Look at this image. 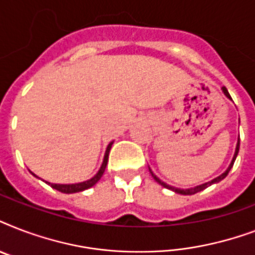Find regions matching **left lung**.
Wrapping results in <instances>:
<instances>
[{"label": "left lung", "instance_id": "8db88e82", "mask_svg": "<svg viewBox=\"0 0 255 255\" xmlns=\"http://www.w3.org/2000/svg\"><path fill=\"white\" fill-rule=\"evenodd\" d=\"M222 91H224V94H225V95L228 96V98H230L229 92H228V90H226V87H222ZM230 99H232V98H230ZM238 151H240V140H238V143H237V148H236V153H234V157H233V160H232V163H230L229 168H228V169H226L225 172H224V173L221 174V176H218V177H216V178H214V180H212V181H209V182H205V184H202V185H198V186H196V188H190V189H178V188H173V186L167 185V184H165V182H163V181H161V180H160V178H157V177H156L155 174H153V173H152V172H151V169H149V172H151V173H152V177L155 178V181H157V182H159L160 185H163L164 188H168V189L173 190V192H176V193H180V194H186V196H189V194H194V193H197V192H200V190H204V189H205V188H208V186H209V185H212V184H214V182H218V181H221L222 178H225L226 176H228V173H229V170L232 169V167H233V164H234V160H236V157H237V155H238Z\"/></svg>", "mask_w": 255, "mask_h": 255}]
</instances>
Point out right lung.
Returning <instances> with one entry per match:
<instances>
[{
    "label": "right lung",
    "instance_id": "obj_1",
    "mask_svg": "<svg viewBox=\"0 0 255 255\" xmlns=\"http://www.w3.org/2000/svg\"><path fill=\"white\" fill-rule=\"evenodd\" d=\"M111 145H112V143L108 144L107 149H106V155H104L103 164H102V167H100L99 172H98V173H96L94 177L90 178V180H87V181L79 182V184H51V186H53L54 189H57V190H59V192H62V193H77V192H82V190L88 189V188H91V186L95 185L96 182L100 180V177L103 176L104 169H106V167H107L108 153H110Z\"/></svg>",
    "mask_w": 255,
    "mask_h": 255
}]
</instances>
